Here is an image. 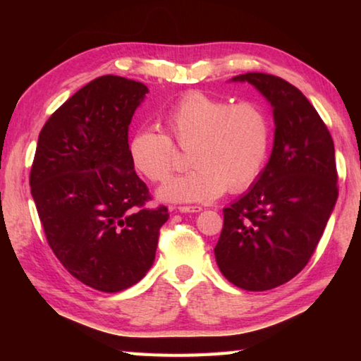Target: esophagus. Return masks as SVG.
<instances>
[{
    "label": "esophagus",
    "instance_id": "obj_1",
    "mask_svg": "<svg viewBox=\"0 0 361 361\" xmlns=\"http://www.w3.org/2000/svg\"><path fill=\"white\" fill-rule=\"evenodd\" d=\"M202 210V207L200 205H180L178 207V212L181 213H197Z\"/></svg>",
    "mask_w": 361,
    "mask_h": 361
}]
</instances>
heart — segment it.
<instances>
[{
    "label": "heart",
    "instance_id": "b5f03b06",
    "mask_svg": "<svg viewBox=\"0 0 361 361\" xmlns=\"http://www.w3.org/2000/svg\"><path fill=\"white\" fill-rule=\"evenodd\" d=\"M167 133L145 127L133 133L129 152L133 166L152 183H166L180 167L175 144L189 149L194 166L161 189L176 202H207L226 189L239 192L253 185L266 164L269 119L253 102H231L202 92L183 95L164 114Z\"/></svg>",
    "mask_w": 361,
    "mask_h": 361
}]
</instances>
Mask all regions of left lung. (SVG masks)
<instances>
[{
  "instance_id": "1",
  "label": "left lung",
  "mask_w": 361,
  "mask_h": 361,
  "mask_svg": "<svg viewBox=\"0 0 361 361\" xmlns=\"http://www.w3.org/2000/svg\"><path fill=\"white\" fill-rule=\"evenodd\" d=\"M234 81L253 84L271 102L276 138L258 181L223 210L215 256L231 283L264 291L298 276L319 245L339 194L334 143L312 103L288 81L258 71Z\"/></svg>"
}]
</instances>
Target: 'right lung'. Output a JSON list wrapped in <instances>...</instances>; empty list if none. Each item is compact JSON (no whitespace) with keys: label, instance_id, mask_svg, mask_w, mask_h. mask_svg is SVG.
Instances as JSON below:
<instances>
[{"label":"right lung","instance_id":"right-lung-1","mask_svg":"<svg viewBox=\"0 0 361 361\" xmlns=\"http://www.w3.org/2000/svg\"><path fill=\"white\" fill-rule=\"evenodd\" d=\"M148 87L106 75L71 95L39 132L30 186L46 240L73 277L105 293L135 285L156 256L166 205L152 200L129 152Z\"/></svg>","mask_w":361,"mask_h":361}]
</instances>
